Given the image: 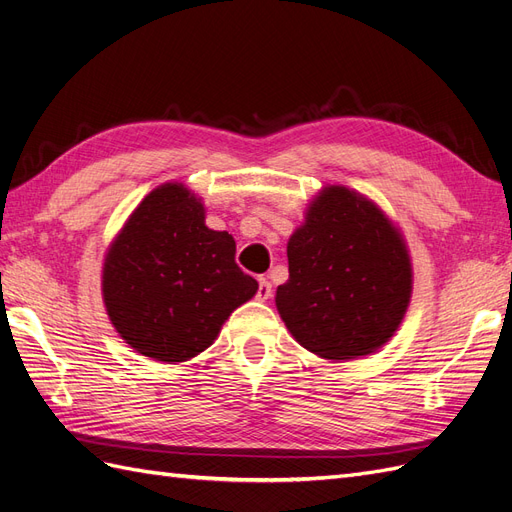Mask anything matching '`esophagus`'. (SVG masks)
<instances>
[{
	"mask_svg": "<svg viewBox=\"0 0 512 512\" xmlns=\"http://www.w3.org/2000/svg\"><path fill=\"white\" fill-rule=\"evenodd\" d=\"M271 294H273L271 282L265 280V277H260V280H258V290H256V299L258 301H267V299H271Z\"/></svg>",
	"mask_w": 512,
	"mask_h": 512,
	"instance_id": "esophagus-1",
	"label": "esophagus"
}]
</instances>
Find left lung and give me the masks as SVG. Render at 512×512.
Returning <instances> with one entry per match:
<instances>
[{
  "label": "left lung",
  "mask_w": 512,
  "mask_h": 512,
  "mask_svg": "<svg viewBox=\"0 0 512 512\" xmlns=\"http://www.w3.org/2000/svg\"><path fill=\"white\" fill-rule=\"evenodd\" d=\"M288 282L275 305L297 342L344 361L380 348L404 318L412 269L406 243L371 200L322 190L288 241Z\"/></svg>",
  "instance_id": "1"
}]
</instances>
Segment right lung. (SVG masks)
Returning a JSON list of instances; mask_svg holds the SVG:
<instances>
[{
    "label": "right lung",
    "mask_w": 512,
    "mask_h": 512,
    "mask_svg": "<svg viewBox=\"0 0 512 512\" xmlns=\"http://www.w3.org/2000/svg\"><path fill=\"white\" fill-rule=\"evenodd\" d=\"M235 252L228 232L205 226V207L190 190L179 183L153 190L104 262V303L119 335L164 363L209 348L224 320L258 290Z\"/></svg>",
    "instance_id": "add662e5"
}]
</instances>
